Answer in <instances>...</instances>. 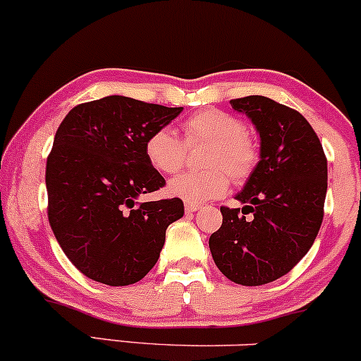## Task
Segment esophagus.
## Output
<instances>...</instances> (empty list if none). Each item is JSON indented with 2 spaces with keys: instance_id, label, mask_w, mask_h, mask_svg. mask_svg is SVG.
<instances>
[{
  "instance_id": "obj_1",
  "label": "esophagus",
  "mask_w": 361,
  "mask_h": 361,
  "mask_svg": "<svg viewBox=\"0 0 361 361\" xmlns=\"http://www.w3.org/2000/svg\"><path fill=\"white\" fill-rule=\"evenodd\" d=\"M184 208H185V212H188V213H194V212H197V209H200V204H191V202H185Z\"/></svg>"
}]
</instances>
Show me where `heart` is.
Listing matches in <instances>:
<instances>
[{
	"mask_svg": "<svg viewBox=\"0 0 361 361\" xmlns=\"http://www.w3.org/2000/svg\"><path fill=\"white\" fill-rule=\"evenodd\" d=\"M244 121L226 112L208 109L189 117L184 123V141L170 128H160L145 145V153L153 169L161 173H176L188 159V148L208 145L202 153L204 172L180 173L169 182L170 196L201 204L224 196L228 189V176L242 184L252 176L259 161V149L247 135Z\"/></svg>",
	"mask_w": 361,
	"mask_h": 361,
	"instance_id": "1",
	"label": "heart"
}]
</instances>
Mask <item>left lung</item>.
<instances>
[{"instance_id":"8db88e82","label":"left lung","mask_w":361,"mask_h":361,"mask_svg":"<svg viewBox=\"0 0 361 361\" xmlns=\"http://www.w3.org/2000/svg\"><path fill=\"white\" fill-rule=\"evenodd\" d=\"M230 104L257 128L261 160L235 196L244 208H220L224 224L209 237V250L226 278L259 286L285 276L314 244L324 218L327 159L295 109L262 95Z\"/></svg>"}]
</instances>
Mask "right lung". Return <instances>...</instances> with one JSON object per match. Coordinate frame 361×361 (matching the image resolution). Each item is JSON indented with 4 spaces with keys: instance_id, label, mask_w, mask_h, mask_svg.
Masks as SVG:
<instances>
[{
    "instance_id": "add662e5",
    "label": "right lung",
    "mask_w": 361,
    "mask_h": 361,
    "mask_svg": "<svg viewBox=\"0 0 361 361\" xmlns=\"http://www.w3.org/2000/svg\"><path fill=\"white\" fill-rule=\"evenodd\" d=\"M182 112L123 95L73 107L47 157V218L80 273L109 286L140 281L159 261L165 230L184 214L179 197L137 202L165 179L147 140Z\"/></svg>"
}]
</instances>
